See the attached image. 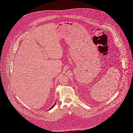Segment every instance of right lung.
<instances>
[{
  "instance_id": "1",
  "label": "right lung",
  "mask_w": 133,
  "mask_h": 133,
  "mask_svg": "<svg viewBox=\"0 0 133 133\" xmlns=\"http://www.w3.org/2000/svg\"><path fill=\"white\" fill-rule=\"evenodd\" d=\"M55 104H54V105H53V107H51V108H50V109H49V110H51V109H52V108H53V107H54V105H55Z\"/></svg>"
}]
</instances>
